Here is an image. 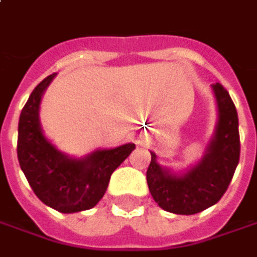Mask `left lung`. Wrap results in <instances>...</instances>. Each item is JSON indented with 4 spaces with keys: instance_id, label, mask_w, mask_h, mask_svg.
<instances>
[{
    "instance_id": "left-lung-1",
    "label": "left lung",
    "mask_w": 257,
    "mask_h": 257,
    "mask_svg": "<svg viewBox=\"0 0 257 257\" xmlns=\"http://www.w3.org/2000/svg\"><path fill=\"white\" fill-rule=\"evenodd\" d=\"M217 101L218 119L203 157L184 174L160 166L150 152L147 168L149 191L156 203L174 214H196L216 204L225 193L239 161L238 114L229 93L220 83L211 86Z\"/></svg>"
}]
</instances>
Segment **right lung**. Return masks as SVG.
I'll return each instance as SVG.
<instances>
[{
  "label": "right lung",
  "mask_w": 257,
  "mask_h": 257,
  "mask_svg": "<svg viewBox=\"0 0 257 257\" xmlns=\"http://www.w3.org/2000/svg\"><path fill=\"white\" fill-rule=\"evenodd\" d=\"M55 73L36 86L18 125V160L29 185L44 204L61 213L94 207L107 191L111 174L132 153L134 143L94 150L82 159L60 152L43 134L40 101Z\"/></svg>",
  "instance_id": "right-lung-1"
}]
</instances>
